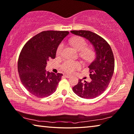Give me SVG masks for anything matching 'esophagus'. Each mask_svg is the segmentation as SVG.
<instances>
[{"label": "esophagus", "instance_id": "esophagus-1", "mask_svg": "<svg viewBox=\"0 0 134 134\" xmlns=\"http://www.w3.org/2000/svg\"><path fill=\"white\" fill-rule=\"evenodd\" d=\"M64 76L66 77V78H70V76H71V75H70V74H66V73H65V74H64Z\"/></svg>", "mask_w": 134, "mask_h": 134}]
</instances>
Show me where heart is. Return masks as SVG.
Listing matches in <instances>:
<instances>
[{"instance_id": "b5f03b06", "label": "heart", "mask_w": 134, "mask_h": 134, "mask_svg": "<svg viewBox=\"0 0 134 134\" xmlns=\"http://www.w3.org/2000/svg\"><path fill=\"white\" fill-rule=\"evenodd\" d=\"M69 42L71 46L73 47L75 50L78 51V52H82L83 51L81 55L84 59H87L89 58L92 55L91 51L89 50H84L86 49L87 44L85 40L83 38L80 37H73V38L70 39L69 40ZM64 45L63 42L60 43L59 46H58L57 50H56V54L57 55H61L63 52V48H64ZM81 65V64L78 61H71V60H65L63 62V63L61 65V68L65 72L71 73L76 70L80 69Z\"/></svg>"}]
</instances>
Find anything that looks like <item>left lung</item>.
I'll list each match as a JSON object with an SVG mask.
<instances>
[{
    "instance_id": "1",
    "label": "left lung",
    "mask_w": 134,
    "mask_h": 134,
    "mask_svg": "<svg viewBox=\"0 0 134 134\" xmlns=\"http://www.w3.org/2000/svg\"><path fill=\"white\" fill-rule=\"evenodd\" d=\"M70 32L89 41L95 54V59L88 67L92 80L87 82L79 80L78 83L72 90L82 98H94L103 93L112 79L115 67L114 54L106 41L97 34L87 30H73Z\"/></svg>"
}]
</instances>
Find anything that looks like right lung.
<instances>
[{"label": "right lung", "instance_id": "right-lung-1", "mask_svg": "<svg viewBox=\"0 0 134 134\" xmlns=\"http://www.w3.org/2000/svg\"><path fill=\"white\" fill-rule=\"evenodd\" d=\"M67 31H44L30 39L22 49L18 69L22 84L32 95L47 97L56 90L62 73L47 71V61L56 57V50Z\"/></svg>", "mask_w": 134, "mask_h": 134}]
</instances>
